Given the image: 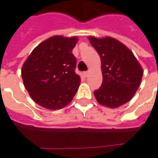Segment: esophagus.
Returning <instances> with one entry per match:
<instances>
[{
    "mask_svg": "<svg viewBox=\"0 0 158 158\" xmlns=\"http://www.w3.org/2000/svg\"><path fill=\"white\" fill-rule=\"evenodd\" d=\"M89 71H86V72L84 73V75L85 76V77H88V75H89Z\"/></svg>",
    "mask_w": 158,
    "mask_h": 158,
    "instance_id": "esophagus-1",
    "label": "esophagus"
}]
</instances>
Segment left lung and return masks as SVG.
I'll return each mask as SVG.
<instances>
[{
    "mask_svg": "<svg viewBox=\"0 0 158 158\" xmlns=\"http://www.w3.org/2000/svg\"><path fill=\"white\" fill-rule=\"evenodd\" d=\"M102 61V84L94 91L102 106L117 108L130 100L139 88L143 69L133 52L118 40L88 37Z\"/></svg>",
    "mask_w": 158,
    "mask_h": 158,
    "instance_id": "left-lung-1",
    "label": "left lung"
}]
</instances>
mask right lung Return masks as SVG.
I'll use <instances>...</instances> for the list:
<instances>
[{
	"mask_svg": "<svg viewBox=\"0 0 158 158\" xmlns=\"http://www.w3.org/2000/svg\"><path fill=\"white\" fill-rule=\"evenodd\" d=\"M76 36L55 35L34 49L22 67V79L32 100L49 110H58L72 102L80 85L74 72L72 51Z\"/></svg>",
	"mask_w": 158,
	"mask_h": 158,
	"instance_id": "obj_1",
	"label": "right lung"
}]
</instances>
